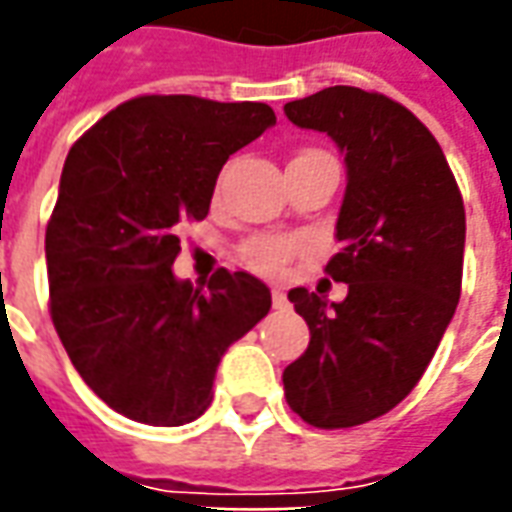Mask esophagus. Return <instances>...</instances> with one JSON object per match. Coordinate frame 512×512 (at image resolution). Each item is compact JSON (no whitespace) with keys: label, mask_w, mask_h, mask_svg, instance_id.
<instances>
[{"label":"esophagus","mask_w":512,"mask_h":512,"mask_svg":"<svg viewBox=\"0 0 512 512\" xmlns=\"http://www.w3.org/2000/svg\"><path fill=\"white\" fill-rule=\"evenodd\" d=\"M271 301H274V307H277V310H285V307H288V296H285V290L282 288L271 290Z\"/></svg>","instance_id":"1"}]
</instances>
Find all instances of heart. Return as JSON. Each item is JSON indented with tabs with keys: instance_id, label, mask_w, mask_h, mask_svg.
Instances as JSON below:
<instances>
[{
	"instance_id": "heart-1",
	"label": "heart",
	"mask_w": 512,
	"mask_h": 512,
	"mask_svg": "<svg viewBox=\"0 0 512 512\" xmlns=\"http://www.w3.org/2000/svg\"><path fill=\"white\" fill-rule=\"evenodd\" d=\"M293 252V241L288 238H279V235H260L255 241H249L244 249L246 263L257 271H266V274H277L279 268L285 266V260Z\"/></svg>"
}]
</instances>
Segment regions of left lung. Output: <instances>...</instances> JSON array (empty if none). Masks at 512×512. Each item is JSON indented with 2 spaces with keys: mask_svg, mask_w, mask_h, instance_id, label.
<instances>
[{
  "mask_svg": "<svg viewBox=\"0 0 512 512\" xmlns=\"http://www.w3.org/2000/svg\"><path fill=\"white\" fill-rule=\"evenodd\" d=\"M285 117L345 156L343 249L326 271L348 296L290 290L310 345L282 384L304 422L354 428L395 408L436 354L461 299L466 213L439 142L392 98L337 84L285 104Z\"/></svg>",
  "mask_w": 512,
  "mask_h": 512,
  "instance_id": "obj_1",
  "label": "left lung"
}]
</instances>
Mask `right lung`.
Segmentation results:
<instances>
[{"label":"right lung","mask_w":512,"mask_h":512,"mask_svg":"<svg viewBox=\"0 0 512 512\" xmlns=\"http://www.w3.org/2000/svg\"><path fill=\"white\" fill-rule=\"evenodd\" d=\"M277 123L255 101L145 95L71 147L46 230L51 321L84 384L117 414L175 428L211 406L227 348L271 310L246 271L208 290L175 277L178 230L211 208L235 150Z\"/></svg>","instance_id":"obj_1"}]
</instances>
